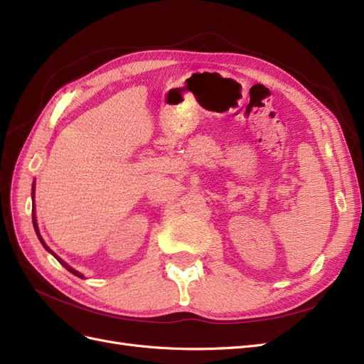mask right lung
Masks as SVG:
<instances>
[{"label": "right lung", "instance_id": "obj_1", "mask_svg": "<svg viewBox=\"0 0 364 364\" xmlns=\"http://www.w3.org/2000/svg\"><path fill=\"white\" fill-rule=\"evenodd\" d=\"M31 197H33V200H35V183H33V188H31ZM31 220H33V226H35V230H36V235H38V238H39V241H41V243H42V246L43 247H46L50 253H51V255H54V252L53 250H50V247L46 245V241H43L42 240V237H41V234H39V229H38V223H36V214H35V203H33V213H31ZM54 257H56L58 258V261L62 264V266L63 267H67L68 269V272H71L73 274H75V277H79V278H83V274L82 273H79V272H77V270H74L73 267H70L68 266V264L67 262H63L58 255H54Z\"/></svg>", "mask_w": 364, "mask_h": 364}]
</instances>
